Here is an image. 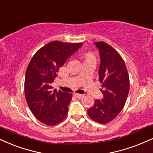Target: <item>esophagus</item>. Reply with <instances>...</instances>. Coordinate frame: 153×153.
Segmentation results:
<instances>
[{"mask_svg":"<svg viewBox=\"0 0 153 153\" xmlns=\"http://www.w3.org/2000/svg\"><path fill=\"white\" fill-rule=\"evenodd\" d=\"M74 95L75 97L77 98V99H82V98L84 97V95H83V94H80L75 93V94H74Z\"/></svg>","mask_w":153,"mask_h":153,"instance_id":"esophagus-1","label":"esophagus"}]
</instances>
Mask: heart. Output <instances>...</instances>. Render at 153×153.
<instances>
[{
    "label": "heart",
    "instance_id": "1",
    "mask_svg": "<svg viewBox=\"0 0 153 153\" xmlns=\"http://www.w3.org/2000/svg\"><path fill=\"white\" fill-rule=\"evenodd\" d=\"M85 59H97V55H96L95 53L92 52H88L85 54Z\"/></svg>",
    "mask_w": 153,
    "mask_h": 153
}]
</instances>
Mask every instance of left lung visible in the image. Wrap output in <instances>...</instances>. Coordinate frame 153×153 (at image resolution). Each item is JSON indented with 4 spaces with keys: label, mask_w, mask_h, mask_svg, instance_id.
<instances>
[{
    "label": "left lung",
    "mask_w": 153,
    "mask_h": 153,
    "mask_svg": "<svg viewBox=\"0 0 153 153\" xmlns=\"http://www.w3.org/2000/svg\"><path fill=\"white\" fill-rule=\"evenodd\" d=\"M94 44L99 48L101 57L99 74L103 98L95 100L87 113L94 121L108 123L125 105L130 88L129 76L123 59L114 48L104 42Z\"/></svg>",
    "instance_id": "obj_1"
}]
</instances>
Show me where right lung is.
<instances>
[{
	"instance_id": "add662e5",
	"label": "right lung",
	"mask_w": 153,
	"mask_h": 153,
	"mask_svg": "<svg viewBox=\"0 0 153 153\" xmlns=\"http://www.w3.org/2000/svg\"><path fill=\"white\" fill-rule=\"evenodd\" d=\"M82 45L52 41L37 51L30 62L25 79V95L34 116L47 126L61 123L68 114L72 94L52 90L51 83L68 58Z\"/></svg>"
}]
</instances>
